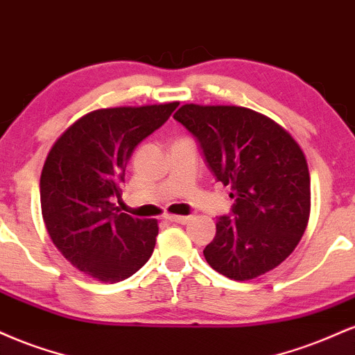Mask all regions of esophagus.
I'll return each mask as SVG.
<instances>
[{"instance_id": "obj_1", "label": "esophagus", "mask_w": 355, "mask_h": 355, "mask_svg": "<svg viewBox=\"0 0 355 355\" xmlns=\"http://www.w3.org/2000/svg\"><path fill=\"white\" fill-rule=\"evenodd\" d=\"M165 218L168 220V222L180 223V225H185V223L190 222V217H182V215H170V214H166Z\"/></svg>"}]
</instances>
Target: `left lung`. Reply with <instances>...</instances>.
Instances as JSON below:
<instances>
[{
	"label": "left lung",
	"mask_w": 355,
	"mask_h": 355,
	"mask_svg": "<svg viewBox=\"0 0 355 355\" xmlns=\"http://www.w3.org/2000/svg\"><path fill=\"white\" fill-rule=\"evenodd\" d=\"M193 135L215 180L230 187L234 207L217 218L203 250L209 266L250 280L284 262L311 215V177L304 152L270 118L243 107L183 105L173 115Z\"/></svg>",
	"instance_id": "obj_1"
}]
</instances>
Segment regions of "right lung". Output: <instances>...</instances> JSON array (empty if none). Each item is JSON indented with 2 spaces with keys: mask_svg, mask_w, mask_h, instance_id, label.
<instances>
[{
  "mask_svg": "<svg viewBox=\"0 0 355 355\" xmlns=\"http://www.w3.org/2000/svg\"><path fill=\"white\" fill-rule=\"evenodd\" d=\"M177 101L105 108L76 120L51 146L40 178L48 234L64 259L101 282H120L145 266L157 220L121 214L125 168L141 140L168 120Z\"/></svg>",
  "mask_w": 355,
  "mask_h": 355,
  "instance_id": "obj_1",
  "label": "right lung"
}]
</instances>
